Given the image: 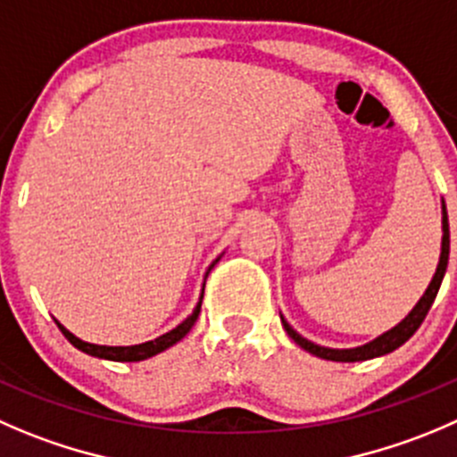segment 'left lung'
<instances>
[{
  "mask_svg": "<svg viewBox=\"0 0 457 457\" xmlns=\"http://www.w3.org/2000/svg\"><path fill=\"white\" fill-rule=\"evenodd\" d=\"M446 263H449V216H446V205L442 201V252H440V263H437L436 274H433L431 283H428L427 292L422 295V299L415 303V308L397 323L395 328L386 330L384 335H379L378 339L369 341L364 346H357V348H326V346H319V344H312L308 341L305 337H301L286 319L281 317L283 328H286L287 335L295 339V344H299L303 351H308L310 355L314 357H321V360L328 361H366V360H373V357H382L386 353H393L395 348H400L404 341H409L413 337V332L422 326L424 317L427 312L431 310L433 301H436L437 290H440V283L445 278L446 272Z\"/></svg>",
  "mask_w": 457,
  "mask_h": 457,
  "instance_id": "8db88e82",
  "label": "left lung"
}]
</instances>
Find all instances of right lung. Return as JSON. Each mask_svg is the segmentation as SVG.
<instances>
[{"instance_id": "obj_1", "label": "right lung", "mask_w": 457, "mask_h": 457, "mask_svg": "<svg viewBox=\"0 0 457 457\" xmlns=\"http://www.w3.org/2000/svg\"><path fill=\"white\" fill-rule=\"evenodd\" d=\"M203 290H205V287H203ZM201 303H203V296L198 299L194 312L189 314V317L185 319L183 323H179L174 330H170V332H165V335L156 337L154 341L136 344V346H97V344H88V341H82L79 337H75L73 332L66 330V328L62 326L60 321H55V323H57V328L62 330V335H64L66 339H69L71 344L78 348V351L87 353V355L100 357V360H109V361H143V360H149V357L158 355V353L167 351L170 346H174L176 341L183 339V337L187 335L189 330H192L194 323H196L198 314H201Z\"/></svg>"}]
</instances>
